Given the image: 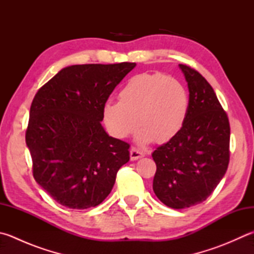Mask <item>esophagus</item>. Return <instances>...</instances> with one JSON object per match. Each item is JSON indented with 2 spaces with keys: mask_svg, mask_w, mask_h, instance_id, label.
Segmentation results:
<instances>
[{
  "mask_svg": "<svg viewBox=\"0 0 254 254\" xmlns=\"http://www.w3.org/2000/svg\"><path fill=\"white\" fill-rule=\"evenodd\" d=\"M143 156H145V154H143L142 151L138 150L135 147H131V149H130V159L131 160H137Z\"/></svg>",
  "mask_w": 254,
  "mask_h": 254,
  "instance_id": "obj_1",
  "label": "esophagus"
}]
</instances>
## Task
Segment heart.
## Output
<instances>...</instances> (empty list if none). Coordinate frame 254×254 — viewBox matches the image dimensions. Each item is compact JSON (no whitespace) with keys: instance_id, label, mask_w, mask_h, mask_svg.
Returning a JSON list of instances; mask_svg holds the SVG:
<instances>
[{"instance_id":"b5f03b06","label":"heart","mask_w":254,"mask_h":254,"mask_svg":"<svg viewBox=\"0 0 254 254\" xmlns=\"http://www.w3.org/2000/svg\"><path fill=\"white\" fill-rule=\"evenodd\" d=\"M189 105V94L178 79L160 73H143L128 80L118 94V103L104 104L103 123L118 139L131 135L139 125L138 142L162 143L184 127Z\"/></svg>"}]
</instances>
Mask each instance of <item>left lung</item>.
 I'll use <instances>...</instances> for the list:
<instances>
[{"label": "left lung", "mask_w": 254, "mask_h": 254, "mask_svg": "<svg viewBox=\"0 0 254 254\" xmlns=\"http://www.w3.org/2000/svg\"><path fill=\"white\" fill-rule=\"evenodd\" d=\"M179 68L188 84V116L181 130L152 152V189L172 209L204 201L223 178L230 156L229 119L211 85L189 66Z\"/></svg>", "instance_id": "8db88e82"}]
</instances>
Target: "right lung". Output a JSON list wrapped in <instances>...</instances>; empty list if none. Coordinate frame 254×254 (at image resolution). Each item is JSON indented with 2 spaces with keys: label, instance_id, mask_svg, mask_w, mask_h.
<instances>
[{
  "label": "right lung",
  "instance_id": "right-lung-1",
  "mask_svg": "<svg viewBox=\"0 0 254 254\" xmlns=\"http://www.w3.org/2000/svg\"><path fill=\"white\" fill-rule=\"evenodd\" d=\"M136 63L71 65L36 93L25 135L36 183L64 207L87 209L111 193L129 145L111 137L103 106Z\"/></svg>",
  "mask_w": 254,
  "mask_h": 254
}]
</instances>
